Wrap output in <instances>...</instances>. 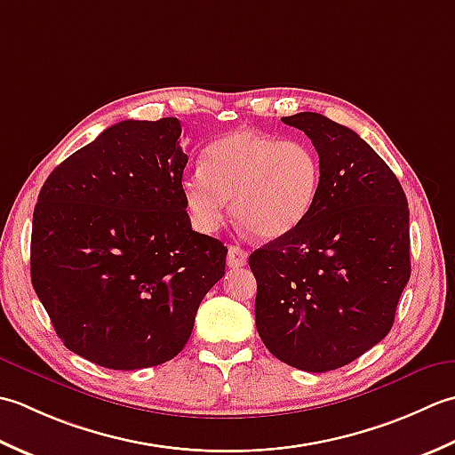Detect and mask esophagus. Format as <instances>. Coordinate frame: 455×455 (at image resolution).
Listing matches in <instances>:
<instances>
[{"label":"esophagus","mask_w":455,"mask_h":455,"mask_svg":"<svg viewBox=\"0 0 455 455\" xmlns=\"http://www.w3.org/2000/svg\"><path fill=\"white\" fill-rule=\"evenodd\" d=\"M243 265H247V251H245V249H241L237 245H229V249H228V267L239 268Z\"/></svg>","instance_id":"esophagus-1"}]
</instances>
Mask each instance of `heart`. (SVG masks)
Returning a JSON list of instances; mask_svg holds the SVG:
<instances>
[{
  "label": "heart",
  "mask_w": 455,
  "mask_h": 455,
  "mask_svg": "<svg viewBox=\"0 0 455 455\" xmlns=\"http://www.w3.org/2000/svg\"><path fill=\"white\" fill-rule=\"evenodd\" d=\"M320 155L306 141L237 129L220 137L204 166L184 176L182 196L194 228L214 234L231 210L259 239H276L300 224L316 202Z\"/></svg>",
  "instance_id": "1"
}]
</instances>
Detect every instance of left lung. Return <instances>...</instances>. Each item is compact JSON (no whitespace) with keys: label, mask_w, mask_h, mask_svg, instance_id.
I'll return each mask as SVG.
<instances>
[{"label":"left lung","mask_w":455,"mask_h":455,"mask_svg":"<svg viewBox=\"0 0 455 455\" xmlns=\"http://www.w3.org/2000/svg\"><path fill=\"white\" fill-rule=\"evenodd\" d=\"M316 147V202L291 234L249 255L255 323L283 363L323 373L377 346L411 279L409 202L395 172L349 127L314 111L283 117Z\"/></svg>","instance_id":"obj_1"}]
</instances>
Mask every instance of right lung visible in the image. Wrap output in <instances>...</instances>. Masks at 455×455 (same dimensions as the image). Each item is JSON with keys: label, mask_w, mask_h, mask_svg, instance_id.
<instances>
[{"label": "right lung", "mask_w": 455, "mask_h": 455, "mask_svg": "<svg viewBox=\"0 0 455 455\" xmlns=\"http://www.w3.org/2000/svg\"><path fill=\"white\" fill-rule=\"evenodd\" d=\"M180 133L176 117L125 119L39 192L33 289L62 344L96 365L133 371L179 355L226 275L228 247L190 226Z\"/></svg>", "instance_id": "obj_1"}]
</instances>
